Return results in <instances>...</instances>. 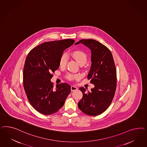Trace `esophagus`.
Listing matches in <instances>:
<instances>
[{
	"label": "esophagus",
	"instance_id": "obj_1",
	"mask_svg": "<svg viewBox=\"0 0 147 147\" xmlns=\"http://www.w3.org/2000/svg\"><path fill=\"white\" fill-rule=\"evenodd\" d=\"M71 91H74V90H77L78 88L76 87V86H71Z\"/></svg>",
	"mask_w": 147,
	"mask_h": 147
}]
</instances>
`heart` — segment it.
<instances>
[{
	"label": "heart",
	"instance_id": "b5f03b06",
	"mask_svg": "<svg viewBox=\"0 0 147 147\" xmlns=\"http://www.w3.org/2000/svg\"><path fill=\"white\" fill-rule=\"evenodd\" d=\"M71 55L73 58L75 59L76 61L78 62L80 65H84L86 63V62H87V54L82 51H80V50L74 51L71 53ZM68 56L67 53L66 52L63 53L59 59V66L61 67H66L68 62ZM80 78V75L79 74H73L69 73L66 76V78L68 80L70 81L79 79Z\"/></svg>",
	"mask_w": 147,
	"mask_h": 147
}]
</instances>
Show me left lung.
<instances>
[{"label":"left lung","instance_id":"8db88e82","mask_svg":"<svg viewBox=\"0 0 147 147\" xmlns=\"http://www.w3.org/2000/svg\"><path fill=\"white\" fill-rule=\"evenodd\" d=\"M82 44L91 51L92 65L88 80L95 86L91 91L84 87L79 89L83 96L78 107L86 114L97 116L110 106L115 93L117 83L116 69L112 54L106 46L94 39H82L76 45Z\"/></svg>","mask_w":147,"mask_h":147}]
</instances>
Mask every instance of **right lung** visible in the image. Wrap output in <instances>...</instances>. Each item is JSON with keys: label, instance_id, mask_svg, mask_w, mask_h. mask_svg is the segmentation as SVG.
<instances>
[{"label": "right lung", "instance_id": "right-lung-1", "mask_svg": "<svg viewBox=\"0 0 147 147\" xmlns=\"http://www.w3.org/2000/svg\"><path fill=\"white\" fill-rule=\"evenodd\" d=\"M73 39L45 42L31 49L23 70V85L27 98L36 111L51 115L63 106L71 86L61 83L54 86L51 79L59 67L63 51L74 43Z\"/></svg>", "mask_w": 147, "mask_h": 147}]
</instances>
